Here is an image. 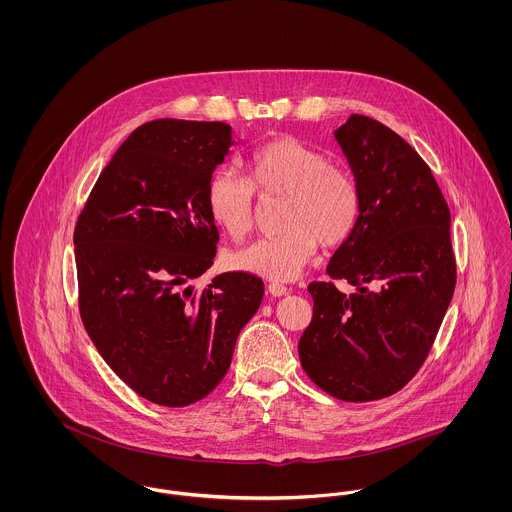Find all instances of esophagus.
Returning a JSON list of instances; mask_svg holds the SVG:
<instances>
[{
  "label": "esophagus",
  "instance_id": "1",
  "mask_svg": "<svg viewBox=\"0 0 512 512\" xmlns=\"http://www.w3.org/2000/svg\"><path fill=\"white\" fill-rule=\"evenodd\" d=\"M267 292H269L271 296H275V298H280V296L288 294V288H286L284 284H278V282H271V284L267 286Z\"/></svg>",
  "mask_w": 512,
  "mask_h": 512
}]
</instances>
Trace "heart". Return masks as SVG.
Returning a JSON list of instances; mask_svg holds the SVG:
<instances>
[{"label":"heart","mask_w":512,"mask_h":512,"mask_svg":"<svg viewBox=\"0 0 512 512\" xmlns=\"http://www.w3.org/2000/svg\"><path fill=\"white\" fill-rule=\"evenodd\" d=\"M249 182L228 167L206 183L210 218L232 239L251 232L253 190L263 198H284L280 237L259 239L232 255V265L249 275L288 282L308 267L317 245L335 247L353 232L360 193L353 175L329 163L314 146L282 136L259 148L247 161Z\"/></svg>","instance_id":"heart-1"}]
</instances>
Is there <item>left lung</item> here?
Segmentation results:
<instances>
[{
	"label": "left lung",
	"instance_id": "obj_1",
	"mask_svg": "<svg viewBox=\"0 0 512 512\" xmlns=\"http://www.w3.org/2000/svg\"><path fill=\"white\" fill-rule=\"evenodd\" d=\"M333 136L360 212L327 275L345 278L354 292L310 284L314 315L298 354L323 392L372 401L415 376L448 310L456 284L450 210L429 165L382 122L351 115Z\"/></svg>",
	"mask_w": 512,
	"mask_h": 512
}]
</instances>
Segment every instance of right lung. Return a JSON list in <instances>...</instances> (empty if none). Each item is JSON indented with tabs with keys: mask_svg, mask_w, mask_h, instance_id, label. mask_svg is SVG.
Returning a JSON list of instances; mask_svg holds the SVG:
<instances>
[{
	"mask_svg": "<svg viewBox=\"0 0 512 512\" xmlns=\"http://www.w3.org/2000/svg\"><path fill=\"white\" fill-rule=\"evenodd\" d=\"M243 144L226 122L159 118L138 126L99 175L74 232L79 312L118 378L158 405L185 407L230 368L263 280L222 273L206 208L214 169Z\"/></svg>",
	"mask_w": 512,
	"mask_h": 512,
	"instance_id": "add662e5",
	"label": "right lung"
}]
</instances>
